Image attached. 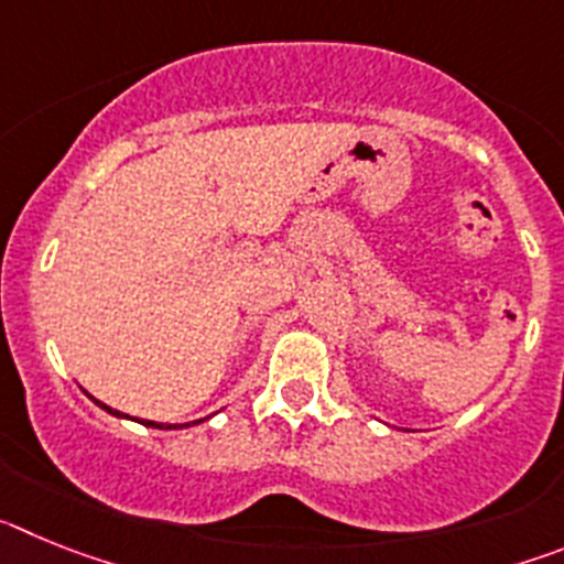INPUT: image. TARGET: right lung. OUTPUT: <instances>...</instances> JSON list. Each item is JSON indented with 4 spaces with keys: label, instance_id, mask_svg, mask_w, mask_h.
<instances>
[{
    "label": "right lung",
    "instance_id": "obj_1",
    "mask_svg": "<svg viewBox=\"0 0 564 564\" xmlns=\"http://www.w3.org/2000/svg\"><path fill=\"white\" fill-rule=\"evenodd\" d=\"M93 398V395H89ZM93 401H96V398H93ZM98 406H101V410H107L109 415H115V417H129V415H123V412H118V410H112V406H107V403H101V401H96ZM132 421H138V417H132ZM206 421V417H200V421H192V423H158V421H141L143 426H154V430H183V426H194V423H203Z\"/></svg>",
    "mask_w": 564,
    "mask_h": 564
}]
</instances>
